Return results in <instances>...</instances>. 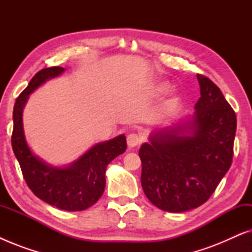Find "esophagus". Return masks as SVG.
<instances>
[{
  "label": "esophagus",
  "mask_w": 252,
  "mask_h": 252,
  "mask_svg": "<svg viewBox=\"0 0 252 252\" xmlns=\"http://www.w3.org/2000/svg\"><path fill=\"white\" fill-rule=\"evenodd\" d=\"M141 143V136L135 133H130L127 135V146L128 148H135Z\"/></svg>",
  "instance_id": "obj_1"
}]
</instances>
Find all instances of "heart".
Instances as JSON below:
<instances>
[{
    "mask_svg": "<svg viewBox=\"0 0 252 252\" xmlns=\"http://www.w3.org/2000/svg\"><path fill=\"white\" fill-rule=\"evenodd\" d=\"M170 88V82L165 80H155L146 87V94L149 97H158V96L165 94ZM179 101H180V96H179L178 93L173 92L166 101V106L167 108H173L178 104Z\"/></svg>",
    "mask_w": 252,
    "mask_h": 252,
    "instance_id": "1",
    "label": "heart"
}]
</instances>
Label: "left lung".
I'll return each mask as SVG.
<instances>
[{"mask_svg":"<svg viewBox=\"0 0 252 252\" xmlns=\"http://www.w3.org/2000/svg\"><path fill=\"white\" fill-rule=\"evenodd\" d=\"M194 115L154 130L140 148L141 185L163 211L186 212L210 198L229 170L236 116L209 78L197 74Z\"/></svg>","mask_w":252,"mask_h":252,"instance_id":"8db88e82","label":"left lung"}]
</instances>
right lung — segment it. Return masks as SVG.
Here are the masks:
<instances>
[{
	"label": "right lung",
	"mask_w": 252,
	"mask_h": 252,
	"mask_svg": "<svg viewBox=\"0 0 252 252\" xmlns=\"http://www.w3.org/2000/svg\"><path fill=\"white\" fill-rule=\"evenodd\" d=\"M64 67L43 68L34 75L13 106V154L22 168L25 181L34 195L48 204L65 211H82L91 208L103 195L106 166L117 156L125 153L124 134L96 143L78 159L63 166L44 161L31 149L24 132L23 111L34 91L63 73Z\"/></svg>",
	"instance_id": "add662e5"
}]
</instances>
